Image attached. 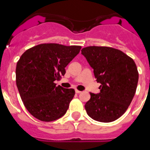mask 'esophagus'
I'll return each instance as SVG.
<instances>
[{
    "instance_id": "obj_1",
    "label": "esophagus",
    "mask_w": 150,
    "mask_h": 150,
    "mask_svg": "<svg viewBox=\"0 0 150 150\" xmlns=\"http://www.w3.org/2000/svg\"><path fill=\"white\" fill-rule=\"evenodd\" d=\"M75 93H81V91H79V90H75Z\"/></svg>"
}]
</instances>
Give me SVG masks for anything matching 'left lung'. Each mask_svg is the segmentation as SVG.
I'll return each mask as SVG.
<instances>
[{"label":"left lung","instance_id":"left-lung-1","mask_svg":"<svg viewBox=\"0 0 150 150\" xmlns=\"http://www.w3.org/2000/svg\"><path fill=\"white\" fill-rule=\"evenodd\" d=\"M81 54L93 68L97 83L101 84L100 93H90L86 112L97 122L116 120L125 112L136 92L139 74L134 61L109 47H87Z\"/></svg>","mask_w":150,"mask_h":150}]
</instances>
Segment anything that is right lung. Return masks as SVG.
I'll use <instances>...</instances> for the list:
<instances>
[{
    "label": "right lung",
    "instance_id": "obj_1",
    "mask_svg": "<svg viewBox=\"0 0 150 150\" xmlns=\"http://www.w3.org/2000/svg\"><path fill=\"white\" fill-rule=\"evenodd\" d=\"M81 46L41 44L29 48L16 64V81L23 104L29 113L42 122H52L66 114L75 90L56 86Z\"/></svg>",
    "mask_w": 150,
    "mask_h": 150
}]
</instances>
